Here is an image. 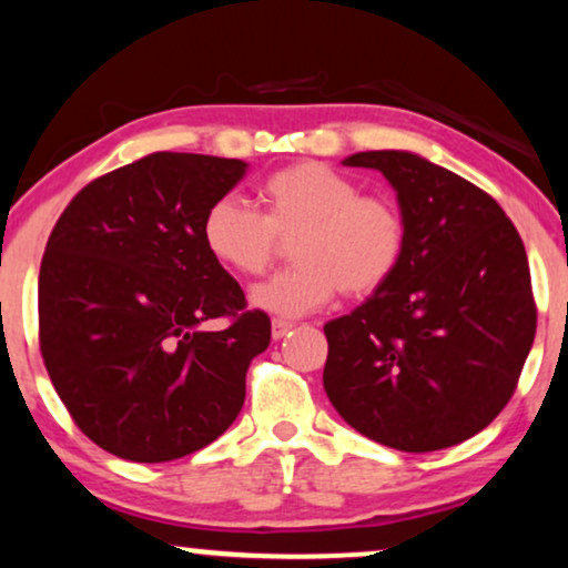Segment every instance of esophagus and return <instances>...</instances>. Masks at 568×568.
Here are the masks:
<instances>
[{
    "label": "esophagus",
    "mask_w": 568,
    "mask_h": 568,
    "mask_svg": "<svg viewBox=\"0 0 568 568\" xmlns=\"http://www.w3.org/2000/svg\"><path fill=\"white\" fill-rule=\"evenodd\" d=\"M293 331V323H285V320H272V338L280 341L285 338Z\"/></svg>",
    "instance_id": "obj_1"
}]
</instances>
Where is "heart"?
Segmentation results:
<instances>
[{
    "instance_id": "heart-1",
    "label": "heart",
    "mask_w": 568,
    "mask_h": 568,
    "mask_svg": "<svg viewBox=\"0 0 568 568\" xmlns=\"http://www.w3.org/2000/svg\"><path fill=\"white\" fill-rule=\"evenodd\" d=\"M264 214L224 195L203 216L211 256L237 275L256 277L291 243V270L258 283L251 304L277 317H304L344 291L362 298L392 280L405 254V216L386 195L320 161H302L270 174L258 187Z\"/></svg>"
}]
</instances>
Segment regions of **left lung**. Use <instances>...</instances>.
I'll return each instance as SVG.
<instances>
[{"instance_id": "obj_1", "label": "left lung", "mask_w": 568, "mask_h": 568, "mask_svg": "<svg viewBox=\"0 0 568 568\" xmlns=\"http://www.w3.org/2000/svg\"><path fill=\"white\" fill-rule=\"evenodd\" d=\"M344 163L386 176L407 237L384 288L325 323V394L367 439L453 447L500 415L535 344L521 235L481 187L407 150Z\"/></svg>"}]
</instances>
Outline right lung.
Segmentation results:
<instances>
[{
  "label": "right lung",
  "instance_id": "obj_1",
  "mask_svg": "<svg viewBox=\"0 0 568 568\" xmlns=\"http://www.w3.org/2000/svg\"><path fill=\"white\" fill-rule=\"evenodd\" d=\"M248 163L150 153L68 203L39 270V346L77 426L134 463L206 447L245 402L251 359L270 346L264 312L203 243V216ZM232 316L224 332L206 318Z\"/></svg>",
  "mask_w": 568,
  "mask_h": 568
}]
</instances>
